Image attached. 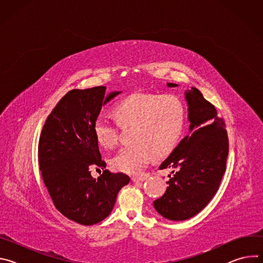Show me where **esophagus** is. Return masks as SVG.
Wrapping results in <instances>:
<instances>
[{
  "label": "esophagus",
  "mask_w": 263,
  "mask_h": 263,
  "mask_svg": "<svg viewBox=\"0 0 263 263\" xmlns=\"http://www.w3.org/2000/svg\"><path fill=\"white\" fill-rule=\"evenodd\" d=\"M131 179H132V181H133V182H142V181H144V180L146 179V177H145V176H141V177L133 176Z\"/></svg>",
  "instance_id": "obj_1"
}]
</instances>
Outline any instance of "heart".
<instances>
[{"instance_id": "b5f03b06", "label": "heart", "mask_w": 263, "mask_h": 263, "mask_svg": "<svg viewBox=\"0 0 263 263\" xmlns=\"http://www.w3.org/2000/svg\"><path fill=\"white\" fill-rule=\"evenodd\" d=\"M121 128L132 127L131 144L111 159L118 172L139 175L153 156L163 157L179 143L186 122V110L177 96L158 92H134L118 101L111 109ZM97 119L92 132L97 143L107 149L118 143V127Z\"/></svg>"}]
</instances>
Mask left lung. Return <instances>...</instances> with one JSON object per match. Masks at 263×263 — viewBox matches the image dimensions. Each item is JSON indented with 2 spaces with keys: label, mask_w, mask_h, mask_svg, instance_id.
<instances>
[{
  "label": "left lung",
  "mask_w": 263,
  "mask_h": 263,
  "mask_svg": "<svg viewBox=\"0 0 263 263\" xmlns=\"http://www.w3.org/2000/svg\"><path fill=\"white\" fill-rule=\"evenodd\" d=\"M185 96L191 133L159 166L173 170V176H168L164 195L153 203L156 211L171 220L189 219L207 206L218 190L229 153L227 130L215 107L195 87Z\"/></svg>",
  "instance_id": "8db88e82"
}]
</instances>
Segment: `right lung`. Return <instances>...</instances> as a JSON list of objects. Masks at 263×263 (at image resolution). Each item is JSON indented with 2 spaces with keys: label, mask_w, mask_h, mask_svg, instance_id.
Returning a JSON list of instances; mask_svg holds the SVG:
<instances>
[{
  "label": "right lung",
  "mask_w": 263,
  "mask_h": 263,
  "mask_svg": "<svg viewBox=\"0 0 263 263\" xmlns=\"http://www.w3.org/2000/svg\"><path fill=\"white\" fill-rule=\"evenodd\" d=\"M119 93L106 96L105 86L68 91L48 117L40 137V168L56 209L84 226L105 219L130 182L123 173L104 170L98 179L90 174L91 167L106 168L92 125L102 106Z\"/></svg>",
  "instance_id": "obj_1"
}]
</instances>
